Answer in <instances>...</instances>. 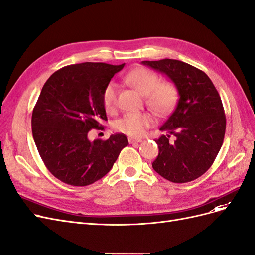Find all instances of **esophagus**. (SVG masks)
<instances>
[{"instance_id": "1", "label": "esophagus", "mask_w": 255, "mask_h": 255, "mask_svg": "<svg viewBox=\"0 0 255 255\" xmlns=\"http://www.w3.org/2000/svg\"><path fill=\"white\" fill-rule=\"evenodd\" d=\"M142 140L140 139V138H128V142L129 143H135V142H141Z\"/></svg>"}]
</instances>
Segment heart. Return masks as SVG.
Listing matches in <instances>:
<instances>
[{
	"instance_id": "obj_1",
	"label": "heart",
	"mask_w": 255,
	"mask_h": 255,
	"mask_svg": "<svg viewBox=\"0 0 255 255\" xmlns=\"http://www.w3.org/2000/svg\"><path fill=\"white\" fill-rule=\"evenodd\" d=\"M126 82L145 96V102L157 114H166L174 106L177 100V88L172 82H159V76L146 68H137L126 75ZM117 86L107 84L102 94V101L106 112L114 113L117 109ZM154 119L150 113H128L115 122V129L130 137H139L148 128Z\"/></svg>"
}]
</instances>
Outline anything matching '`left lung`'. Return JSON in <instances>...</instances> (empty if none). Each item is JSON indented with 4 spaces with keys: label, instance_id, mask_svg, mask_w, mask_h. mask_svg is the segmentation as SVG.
Masks as SVG:
<instances>
[{
    "label": "left lung",
    "instance_id": "8db88e82",
    "mask_svg": "<svg viewBox=\"0 0 255 255\" xmlns=\"http://www.w3.org/2000/svg\"><path fill=\"white\" fill-rule=\"evenodd\" d=\"M141 64L164 73L179 91L175 110L160 127L155 142L158 156L152 167L173 183L198 179L213 165L226 134V115L211 79L200 69L176 59L143 60ZM172 136L173 142H169Z\"/></svg>",
    "mask_w": 255,
    "mask_h": 255
}]
</instances>
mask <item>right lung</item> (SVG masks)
<instances>
[{
	"label": "right lung",
	"mask_w": 255,
	"mask_h": 255,
	"mask_svg": "<svg viewBox=\"0 0 255 255\" xmlns=\"http://www.w3.org/2000/svg\"><path fill=\"white\" fill-rule=\"evenodd\" d=\"M125 64L83 63L54 72L43 85L33 110L32 132L48 170L72 186H87L110 172L121 150L125 134L90 141L92 128L107 120L102 94Z\"/></svg>",
	"instance_id": "obj_1"
}]
</instances>
